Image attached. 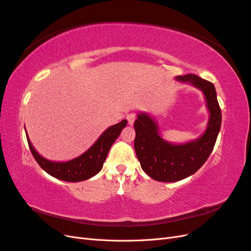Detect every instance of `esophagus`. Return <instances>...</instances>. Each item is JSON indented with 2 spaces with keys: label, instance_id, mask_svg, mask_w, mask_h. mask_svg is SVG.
<instances>
[{
  "label": "esophagus",
  "instance_id": "34e87169",
  "mask_svg": "<svg viewBox=\"0 0 251 251\" xmlns=\"http://www.w3.org/2000/svg\"><path fill=\"white\" fill-rule=\"evenodd\" d=\"M126 119H127V123H128V125H130V126H133V125H134V123H135L136 115H135L134 113L127 114V115H126Z\"/></svg>",
  "mask_w": 251,
  "mask_h": 251
}]
</instances>
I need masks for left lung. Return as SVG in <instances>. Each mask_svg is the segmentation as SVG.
<instances>
[{"label":"left lung","instance_id":"8db88e82","mask_svg":"<svg viewBox=\"0 0 251 251\" xmlns=\"http://www.w3.org/2000/svg\"><path fill=\"white\" fill-rule=\"evenodd\" d=\"M175 79L200 90L209 117L205 131L198 138L182 143L165 140L155 118L149 113L137 114L134 127V148L141 169L154 180L177 182L192 176L207 160L221 128V109L215 86L195 74L176 76Z\"/></svg>","mask_w":251,"mask_h":251}]
</instances>
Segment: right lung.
I'll list each match as a JSON object with an SVG mask.
<instances>
[{
  "instance_id": "obj_1",
  "label": "right lung",
  "mask_w": 251,
  "mask_h": 251,
  "mask_svg": "<svg viewBox=\"0 0 251 251\" xmlns=\"http://www.w3.org/2000/svg\"><path fill=\"white\" fill-rule=\"evenodd\" d=\"M127 121L124 119L119 124L109 126L86 151L68 161H52L37 153L26 132L30 151L41 168L50 176L67 182H80L94 177L102 169L112 144L118 138ZM26 131V128H25Z\"/></svg>"
}]
</instances>
